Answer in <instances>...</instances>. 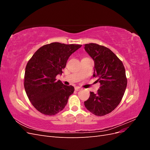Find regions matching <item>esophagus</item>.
I'll list each match as a JSON object with an SVG mask.
<instances>
[{"mask_svg":"<svg viewBox=\"0 0 150 150\" xmlns=\"http://www.w3.org/2000/svg\"><path fill=\"white\" fill-rule=\"evenodd\" d=\"M81 89V88L80 87H78V86H76V87H75V90L76 91H79Z\"/></svg>","mask_w":150,"mask_h":150,"instance_id":"obj_1","label":"esophagus"}]
</instances>
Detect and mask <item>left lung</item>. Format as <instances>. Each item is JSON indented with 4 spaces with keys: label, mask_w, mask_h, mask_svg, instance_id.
Here are the masks:
<instances>
[{
    "label": "left lung",
    "mask_w": 150,
    "mask_h": 150,
    "mask_svg": "<svg viewBox=\"0 0 150 150\" xmlns=\"http://www.w3.org/2000/svg\"><path fill=\"white\" fill-rule=\"evenodd\" d=\"M84 49L94 61L93 77L98 78L101 86L84 102L86 109L96 116H104L118 106L127 86L122 62L110 49L97 44L84 45Z\"/></svg>",
    "instance_id": "left-lung-1"
}]
</instances>
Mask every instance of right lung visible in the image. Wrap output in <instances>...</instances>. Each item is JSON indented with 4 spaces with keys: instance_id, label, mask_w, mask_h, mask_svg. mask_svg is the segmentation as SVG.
I'll return each instance as SVG.
<instances>
[{
    "instance_id": "right-lung-1",
    "label": "right lung",
    "mask_w": 150,
    "mask_h": 150,
    "mask_svg": "<svg viewBox=\"0 0 150 150\" xmlns=\"http://www.w3.org/2000/svg\"><path fill=\"white\" fill-rule=\"evenodd\" d=\"M82 45L52 42L40 47L25 67L24 88L34 107L44 115L52 116L62 111L74 93L56 77L62 74L68 59Z\"/></svg>"
}]
</instances>
